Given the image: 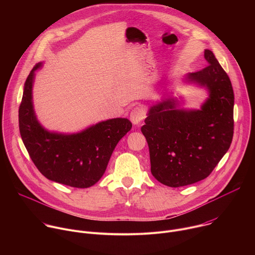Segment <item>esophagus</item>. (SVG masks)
Returning <instances> with one entry per match:
<instances>
[{
  "instance_id": "esophagus-1",
  "label": "esophagus",
  "mask_w": 255,
  "mask_h": 255,
  "mask_svg": "<svg viewBox=\"0 0 255 255\" xmlns=\"http://www.w3.org/2000/svg\"><path fill=\"white\" fill-rule=\"evenodd\" d=\"M145 114L146 113H145V110L143 107H141V106L135 107L130 113V120L134 125H137L145 118Z\"/></svg>"
}]
</instances>
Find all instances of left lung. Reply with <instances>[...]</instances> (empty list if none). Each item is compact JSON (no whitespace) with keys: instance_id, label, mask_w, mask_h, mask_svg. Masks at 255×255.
<instances>
[{"instance_id":"8db88e82","label":"left lung","mask_w":255,"mask_h":255,"mask_svg":"<svg viewBox=\"0 0 255 255\" xmlns=\"http://www.w3.org/2000/svg\"><path fill=\"white\" fill-rule=\"evenodd\" d=\"M205 58L209 64L188 76L209 90L201 110H177L175 102L168 100L153 106L141 127L148 143L151 173L171 188L209 176L232 142V84L211 50H205Z\"/></svg>"}]
</instances>
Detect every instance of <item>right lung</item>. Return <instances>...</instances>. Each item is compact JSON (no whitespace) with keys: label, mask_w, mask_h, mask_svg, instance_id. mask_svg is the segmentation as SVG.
<instances>
[{"label":"right lung","mask_w":255,"mask_h":255,"mask_svg":"<svg viewBox=\"0 0 255 255\" xmlns=\"http://www.w3.org/2000/svg\"><path fill=\"white\" fill-rule=\"evenodd\" d=\"M36 64L29 74L19 107V129L35 166L48 179L74 188H89L104 174L119 140L130 131L128 119L101 122L82 133H49L36 120L32 105V85Z\"/></svg>","instance_id":"1"}]
</instances>
